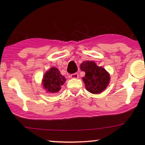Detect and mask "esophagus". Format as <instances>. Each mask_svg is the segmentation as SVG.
Here are the masks:
<instances>
[{"label": "esophagus", "instance_id": "1", "mask_svg": "<svg viewBox=\"0 0 145 145\" xmlns=\"http://www.w3.org/2000/svg\"><path fill=\"white\" fill-rule=\"evenodd\" d=\"M78 76H79V75H78V73H75V74H71L70 77L71 78H75V79H76V78H78Z\"/></svg>", "mask_w": 145, "mask_h": 145}]
</instances>
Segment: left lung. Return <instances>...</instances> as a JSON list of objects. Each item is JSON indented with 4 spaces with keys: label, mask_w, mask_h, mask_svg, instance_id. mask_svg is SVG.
Here are the masks:
<instances>
[{
    "label": "left lung",
    "mask_w": 145,
    "mask_h": 145,
    "mask_svg": "<svg viewBox=\"0 0 145 145\" xmlns=\"http://www.w3.org/2000/svg\"><path fill=\"white\" fill-rule=\"evenodd\" d=\"M80 69L85 72L82 80L89 92L99 94L108 86L110 80V74L102 67L97 66L94 61L82 62L80 64Z\"/></svg>",
    "instance_id": "1"
}]
</instances>
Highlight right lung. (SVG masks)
I'll return each instance as SVG.
<instances>
[{
	"label": "right lung",
	"mask_w": 145,
	"mask_h": 145,
	"mask_svg": "<svg viewBox=\"0 0 145 145\" xmlns=\"http://www.w3.org/2000/svg\"><path fill=\"white\" fill-rule=\"evenodd\" d=\"M65 81L66 78L61 74L58 68L52 67L45 73L41 84L48 93H55L61 90Z\"/></svg>",
	"instance_id": "right-lung-1"
}]
</instances>
